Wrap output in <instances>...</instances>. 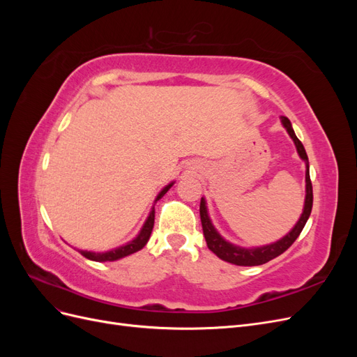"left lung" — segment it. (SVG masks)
Listing matches in <instances>:
<instances>
[{"instance_id": "obj_1", "label": "left lung", "mask_w": 357, "mask_h": 357, "mask_svg": "<svg viewBox=\"0 0 357 357\" xmlns=\"http://www.w3.org/2000/svg\"><path fill=\"white\" fill-rule=\"evenodd\" d=\"M282 123L286 128V131L289 132L290 138L294 139V143L296 146L298 155L301 156V159L305 162L307 165V171H305V188H307V195H305V204H304V211H302L301 218L298 220V223L295 225V228L291 229L286 236H283L282 240H278L273 244L268 245H262V247H255V248H244V247H238L234 245L229 241H226L222 238V235L214 229V226L208 218L207 213V205H205V199L201 198V205H199V214H201V223H202V231H204V236L205 241H207V245L210 250L220 257L222 261L229 262L234 265H240V266H256V265H262L271 261V259L280 256L282 253H284L287 248L295 243V240L299 236V234L304 229V226L310 218L311 214V208H312V185L310 180V171H308V156L304 146L298 139V137L295 135L294 128H291V123L286 116H282Z\"/></svg>"}]
</instances>
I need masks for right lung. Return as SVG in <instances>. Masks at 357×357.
<instances>
[{
  "label": "right lung",
  "mask_w": 357,
  "mask_h": 357,
  "mask_svg": "<svg viewBox=\"0 0 357 357\" xmlns=\"http://www.w3.org/2000/svg\"><path fill=\"white\" fill-rule=\"evenodd\" d=\"M172 185H174V183H169L168 186H165L164 189H162L159 192V195L156 197V201H159L162 197H164ZM153 225H155V207L152 208V211H150L149 218L144 222L142 231H139V234L135 236L132 241H129L125 245H121V247L114 248V250L105 252V253H93V252H86V250H80V253L86 259H91V261H95V262H113V261H117V259H122L125 256H129V255H132V253H135L138 250H142V248L147 244V241L150 238V234H152Z\"/></svg>",
  "instance_id": "right-lung-1"
}]
</instances>
